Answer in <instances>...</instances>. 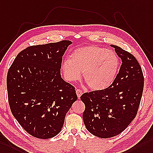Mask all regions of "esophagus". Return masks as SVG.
I'll return each mask as SVG.
<instances>
[{
    "mask_svg": "<svg viewBox=\"0 0 153 153\" xmlns=\"http://www.w3.org/2000/svg\"><path fill=\"white\" fill-rule=\"evenodd\" d=\"M76 95L78 96V98L80 99V96L82 95V91L81 89H76Z\"/></svg>",
    "mask_w": 153,
    "mask_h": 153,
    "instance_id": "1",
    "label": "esophagus"
}]
</instances>
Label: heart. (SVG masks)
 <instances>
[{"label": "heart", "instance_id": "obj_1", "mask_svg": "<svg viewBox=\"0 0 153 153\" xmlns=\"http://www.w3.org/2000/svg\"><path fill=\"white\" fill-rule=\"evenodd\" d=\"M119 64L113 51L90 45L75 48L70 58L63 62L62 69L68 81L79 80L82 72L85 84L92 89L100 90L112 83Z\"/></svg>", "mask_w": 153, "mask_h": 153}]
</instances>
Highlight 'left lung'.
Wrapping results in <instances>:
<instances>
[{
  "label": "left lung",
  "mask_w": 153,
  "mask_h": 153,
  "mask_svg": "<svg viewBox=\"0 0 153 153\" xmlns=\"http://www.w3.org/2000/svg\"><path fill=\"white\" fill-rule=\"evenodd\" d=\"M121 59L119 73L109 87L84 93L83 121L88 131L101 138L120 134L137 115L144 77L136 58L120 47L111 45Z\"/></svg>",
  "instance_id": "left-lung-1"
}]
</instances>
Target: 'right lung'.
<instances>
[{"label": "right lung", "mask_w": 153, "mask_h": 153, "mask_svg": "<svg viewBox=\"0 0 153 153\" xmlns=\"http://www.w3.org/2000/svg\"><path fill=\"white\" fill-rule=\"evenodd\" d=\"M69 40L28 47L7 74L11 111L29 134L51 138L60 132L65 115L77 100L75 88L61 78L62 56Z\"/></svg>", "instance_id": "right-lung-1"}]
</instances>
